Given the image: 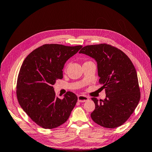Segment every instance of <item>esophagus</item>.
Returning a JSON list of instances; mask_svg holds the SVG:
<instances>
[{"label":"esophagus","mask_w":152,"mask_h":152,"mask_svg":"<svg viewBox=\"0 0 152 152\" xmlns=\"http://www.w3.org/2000/svg\"><path fill=\"white\" fill-rule=\"evenodd\" d=\"M88 100H89L88 97L85 96L80 95L78 96V102H85Z\"/></svg>","instance_id":"1"}]
</instances>
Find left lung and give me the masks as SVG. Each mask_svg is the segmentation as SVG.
<instances>
[{
    "mask_svg": "<svg viewBox=\"0 0 152 152\" xmlns=\"http://www.w3.org/2000/svg\"><path fill=\"white\" fill-rule=\"evenodd\" d=\"M79 53L96 60L99 83L104 88V100L92 97L96 108L91 113L94 122L107 128L122 125L134 112L140 93L136 69L126 54L107 44L84 47Z\"/></svg>",
    "mask_w": 152,
    "mask_h": 152,
    "instance_id": "8db88e82",
    "label": "left lung"
}]
</instances>
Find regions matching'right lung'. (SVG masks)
<instances>
[{"label":"right lung","instance_id":"right-lung-1","mask_svg":"<svg viewBox=\"0 0 152 152\" xmlns=\"http://www.w3.org/2000/svg\"><path fill=\"white\" fill-rule=\"evenodd\" d=\"M82 45L45 44L26 56L20 68L17 97L20 106L34 122L44 129H53L65 123L77 102V96L67 92L60 98L53 85L63 78L67 60Z\"/></svg>","mask_w":152,"mask_h":152}]
</instances>
